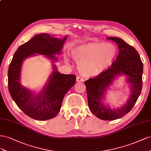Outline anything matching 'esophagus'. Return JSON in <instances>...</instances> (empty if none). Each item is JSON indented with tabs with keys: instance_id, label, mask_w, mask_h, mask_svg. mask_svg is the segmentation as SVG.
Instances as JSON below:
<instances>
[{
	"instance_id": "34e87169",
	"label": "esophagus",
	"mask_w": 151,
	"mask_h": 151,
	"mask_svg": "<svg viewBox=\"0 0 151 151\" xmlns=\"http://www.w3.org/2000/svg\"><path fill=\"white\" fill-rule=\"evenodd\" d=\"M83 81V79L82 78H81L80 76H77L76 77V81L77 82H81V81Z\"/></svg>"
}]
</instances>
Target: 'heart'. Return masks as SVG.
I'll return each mask as SVG.
<instances>
[{
	"instance_id": "heart-1",
	"label": "heart",
	"mask_w": 151,
	"mask_h": 151,
	"mask_svg": "<svg viewBox=\"0 0 151 151\" xmlns=\"http://www.w3.org/2000/svg\"><path fill=\"white\" fill-rule=\"evenodd\" d=\"M116 52V47L111 44L90 42L73 48L71 55L85 75L93 76L100 74L110 65Z\"/></svg>"
}]
</instances>
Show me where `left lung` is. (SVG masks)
<instances>
[{
    "label": "left lung",
    "instance_id": "obj_1",
    "mask_svg": "<svg viewBox=\"0 0 151 151\" xmlns=\"http://www.w3.org/2000/svg\"><path fill=\"white\" fill-rule=\"evenodd\" d=\"M118 45L119 54L111 66L93 78L85 81L88 107L92 113L102 120H114L123 117L135 105L142 88L143 63L136 49L117 37H107ZM121 74L127 76L131 85L132 94L127 104L117 110L105 107L101 102L106 88L115 78Z\"/></svg>",
    "mask_w": 151,
    "mask_h": 151
}]
</instances>
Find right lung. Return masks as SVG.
Segmentation results:
<instances>
[{"mask_svg": "<svg viewBox=\"0 0 151 151\" xmlns=\"http://www.w3.org/2000/svg\"><path fill=\"white\" fill-rule=\"evenodd\" d=\"M67 37L59 39L47 33L38 34L20 45L13 55L8 70V88L12 99L23 113L34 119H49L55 117L61 107L63 98L76 82L75 75L59 73L55 66L43 92L34 96L32 92L19 83L21 64L27 58L36 54L47 55L54 61V54H61Z\"/></svg>", "mask_w": 151, "mask_h": 151, "instance_id": "add662e5", "label": "right lung"}]
</instances>
